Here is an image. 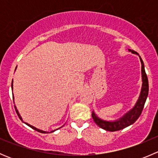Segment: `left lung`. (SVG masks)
Instances as JSON below:
<instances>
[{"label":"left lung","instance_id":"8db88e82","mask_svg":"<svg viewBox=\"0 0 158 158\" xmlns=\"http://www.w3.org/2000/svg\"><path fill=\"white\" fill-rule=\"evenodd\" d=\"M129 52H132L134 54H136L139 56L140 61L141 63V81H142V85H141V92H140L139 97H138V100H137L136 103L132 109H131L129 111H127L125 114H124L119 118L115 119L113 121H107L104 120V119L98 117L95 111H92V117L93 118L94 122H95L98 126L106 131H115L122 130V129L126 128L129 125H132L135 123L137 121V119L139 118L141 115L142 110L144 109V103H145L146 99L148 98V76L146 75L145 69H144V64L143 62L142 59L139 56V54L135 51L131 50V49H128Z\"/></svg>","mask_w":158,"mask_h":158}]
</instances>
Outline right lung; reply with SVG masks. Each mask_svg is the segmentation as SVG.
<instances>
[{
	"label": "right lung",
	"instance_id": "add662e5",
	"mask_svg": "<svg viewBox=\"0 0 158 158\" xmlns=\"http://www.w3.org/2000/svg\"><path fill=\"white\" fill-rule=\"evenodd\" d=\"M11 89H12V90H13V81H12V83H11ZM13 99H14V94H13ZM14 107H15V110H16V112H17V115H18V117H19V118L20 119V120L22 121V122H23V123L24 124H26L27 125H28V126L29 127H30V128H33V130H36V131H38V132H40V133H44V134H46V133H52V132H54L55 131H56V130H58L59 128H62V127L63 126H62V127H60V128H57V129H56V130H53V131H44V130H41V129H39V128H36V127H34V126H33V125H30V124H28L27 122H23V118H22V117H21V115H20V113H19V111H18V110H17V106H15V105H14Z\"/></svg>",
	"mask_w": 158,
	"mask_h": 158
}]
</instances>
